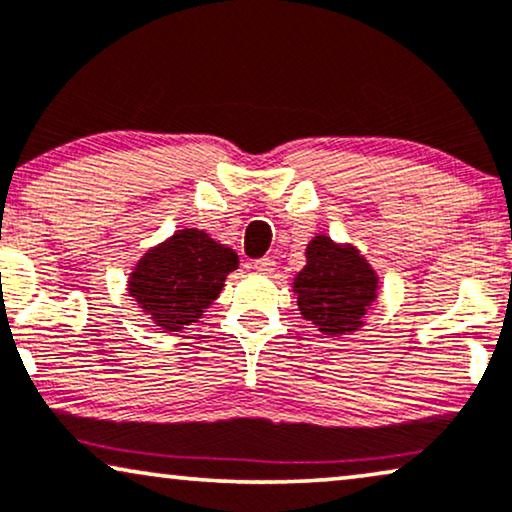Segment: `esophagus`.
I'll return each mask as SVG.
<instances>
[{"label": "esophagus", "instance_id": "34e87169", "mask_svg": "<svg viewBox=\"0 0 512 512\" xmlns=\"http://www.w3.org/2000/svg\"><path fill=\"white\" fill-rule=\"evenodd\" d=\"M273 266H276V262H273L271 257H262V259H255V262H253V269L259 271V273H271Z\"/></svg>", "mask_w": 512, "mask_h": 512}]
</instances>
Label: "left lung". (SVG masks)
<instances>
[{
	"mask_svg": "<svg viewBox=\"0 0 512 512\" xmlns=\"http://www.w3.org/2000/svg\"><path fill=\"white\" fill-rule=\"evenodd\" d=\"M301 315L322 334L343 336L364 325L378 297V276L355 246L318 234L306 248V266L294 278Z\"/></svg>",
	"mask_w": 512,
	"mask_h": 512,
	"instance_id": "1",
	"label": "left lung"
}]
</instances>
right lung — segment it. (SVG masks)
Returning a JSON list of instances; mask_svg holds the SVG:
<instances>
[{
  "mask_svg": "<svg viewBox=\"0 0 512 512\" xmlns=\"http://www.w3.org/2000/svg\"><path fill=\"white\" fill-rule=\"evenodd\" d=\"M239 255L201 229H178L129 273L127 290L157 327L181 331L218 299Z\"/></svg>",
  "mask_w": 512,
  "mask_h": 512,
  "instance_id": "obj_1",
  "label": "right lung"
}]
</instances>
